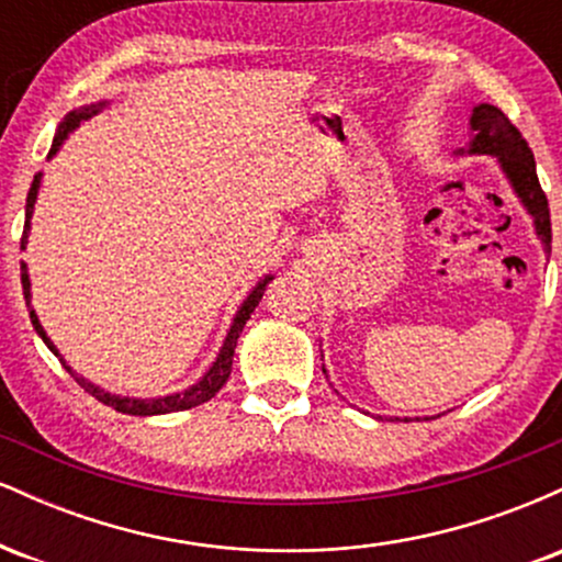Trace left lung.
I'll return each mask as SVG.
<instances>
[{
    "instance_id": "obj_1",
    "label": "left lung",
    "mask_w": 562,
    "mask_h": 562,
    "mask_svg": "<svg viewBox=\"0 0 562 562\" xmlns=\"http://www.w3.org/2000/svg\"><path fill=\"white\" fill-rule=\"evenodd\" d=\"M470 139L468 150L470 156H494L499 160L502 171L513 184L515 195L520 198V203L526 205V211L533 218V227H537L539 240L544 243V250H552V224H550V205H547V195L541 190L539 177H537V164H533V153L524 139V134L513 126V121L507 119L499 108L483 105L473 108L470 115ZM409 423V420H406Z\"/></svg>"
}]
</instances>
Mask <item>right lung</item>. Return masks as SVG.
I'll return each mask as SVG.
<instances>
[{"mask_svg":"<svg viewBox=\"0 0 562 562\" xmlns=\"http://www.w3.org/2000/svg\"><path fill=\"white\" fill-rule=\"evenodd\" d=\"M105 105H108V102H97V105H83V108H79V111H70V113L66 115V119H63L60 128H57L55 142H53V150H49V156H47V158H53L55 153L60 150L63 139H66L68 134L74 132V128L81 124V121L92 119V115H94V113H100L102 108H105ZM38 182H42V173H36V177H34V184H31V190H29V198H25V227H23V237H21V250H25V243H29L31 214H34V203H36ZM272 280H274V277H272V274H267V277H263V280H259V285H256L254 290H250V295H248V299L243 301V306L237 308L235 319H232V327H229L227 338H224V346H222V351H218L216 362L209 367V372H205V375L200 378L195 385H190V389L182 391V393H171V396H158V398H128V396H115V393L102 391L100 385H94V383H89V380L79 378V375H76L74 370H70V367H68L66 362H63V357H60V353H57L55 344H53V340L47 338V333H44V327H42V322H38V317H36L34 306H31V280H29V267H25V261H21V282H23L25 306H29L31 325H34V330L38 333V338H42L44 344H47V348H49V351L55 353V357H60V362L66 364V370L70 372V375L76 378V383H79L81 389L87 391V393H92V396L97 398V402H102V404L113 406L115 412H124V415H137V417H147V415H169V412H182V409H190V406H198V404L209 402V398H214V396H216L218 389H222V385L227 383V378H229V372H232V357H235V346H237V338H240V333H243L245 322L250 319V314H254V308L259 306V301H261L263 290H267V285H269V282H272Z\"/></svg>","mask_w":562,"mask_h":562,"instance_id":"obj_1","label":"right lung"}]
</instances>
